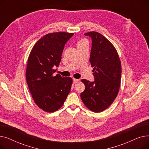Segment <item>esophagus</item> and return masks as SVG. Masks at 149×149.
<instances>
[{
    "label": "esophagus",
    "instance_id": "34e87169",
    "mask_svg": "<svg viewBox=\"0 0 149 149\" xmlns=\"http://www.w3.org/2000/svg\"><path fill=\"white\" fill-rule=\"evenodd\" d=\"M78 81H79V80H78V79H73V83H74V84H75V83H77Z\"/></svg>",
    "mask_w": 149,
    "mask_h": 149
}]
</instances>
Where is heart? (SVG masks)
Listing matches in <instances>:
<instances>
[{
	"label": "heart",
	"instance_id": "1",
	"mask_svg": "<svg viewBox=\"0 0 149 149\" xmlns=\"http://www.w3.org/2000/svg\"><path fill=\"white\" fill-rule=\"evenodd\" d=\"M83 42V41H81V42Z\"/></svg>",
	"mask_w": 149,
	"mask_h": 149
}]
</instances>
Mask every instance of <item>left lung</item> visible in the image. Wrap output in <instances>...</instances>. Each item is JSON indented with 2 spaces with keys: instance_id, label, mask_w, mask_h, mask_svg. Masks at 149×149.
Here are the masks:
<instances>
[{
  "instance_id": "left-lung-1",
  "label": "left lung",
  "mask_w": 149,
  "mask_h": 149,
  "mask_svg": "<svg viewBox=\"0 0 149 149\" xmlns=\"http://www.w3.org/2000/svg\"><path fill=\"white\" fill-rule=\"evenodd\" d=\"M84 35L92 40L89 61L93 68L94 81L81 80L85 89L80 97L91 111L100 112L110 106L118 95L121 65L115 47L104 36L95 31Z\"/></svg>"
}]
</instances>
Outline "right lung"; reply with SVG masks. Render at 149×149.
Segmentation results:
<instances>
[{
  "label": "right lung",
  "instance_id": "1",
  "mask_svg": "<svg viewBox=\"0 0 149 149\" xmlns=\"http://www.w3.org/2000/svg\"><path fill=\"white\" fill-rule=\"evenodd\" d=\"M73 33H53L38 40L28 60L26 78L29 91L38 107L47 112L57 111L71 89L70 77L54 75L66 42Z\"/></svg>",
  "mask_w": 149,
  "mask_h": 149
}]
</instances>
